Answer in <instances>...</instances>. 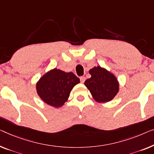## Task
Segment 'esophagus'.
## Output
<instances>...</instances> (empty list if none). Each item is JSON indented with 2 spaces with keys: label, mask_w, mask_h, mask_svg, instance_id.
I'll return each instance as SVG.
<instances>
[{
  "label": "esophagus",
  "mask_w": 154,
  "mask_h": 154,
  "mask_svg": "<svg viewBox=\"0 0 154 154\" xmlns=\"http://www.w3.org/2000/svg\"><path fill=\"white\" fill-rule=\"evenodd\" d=\"M85 77H84V76H81V78H80V80H81V82H82V83H83V82H85Z\"/></svg>",
  "instance_id": "1"
}]
</instances>
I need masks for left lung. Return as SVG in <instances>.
I'll return each instance as SVG.
<instances>
[{
  "label": "left lung",
  "mask_w": 154,
  "mask_h": 154,
  "mask_svg": "<svg viewBox=\"0 0 154 154\" xmlns=\"http://www.w3.org/2000/svg\"><path fill=\"white\" fill-rule=\"evenodd\" d=\"M89 73L91 78L86 80L85 85L94 99L99 103H106L114 99L119 89L115 75L100 66L91 69Z\"/></svg>",
  "instance_id": "obj_1"
}]
</instances>
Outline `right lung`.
<instances>
[{"mask_svg":"<svg viewBox=\"0 0 154 154\" xmlns=\"http://www.w3.org/2000/svg\"><path fill=\"white\" fill-rule=\"evenodd\" d=\"M80 79L72 72L55 68L40 78L36 84L37 94L44 103L55 108L63 106Z\"/></svg>","mask_w":154,"mask_h":154,"instance_id":"right-lung-1","label":"right lung"}]
</instances>
